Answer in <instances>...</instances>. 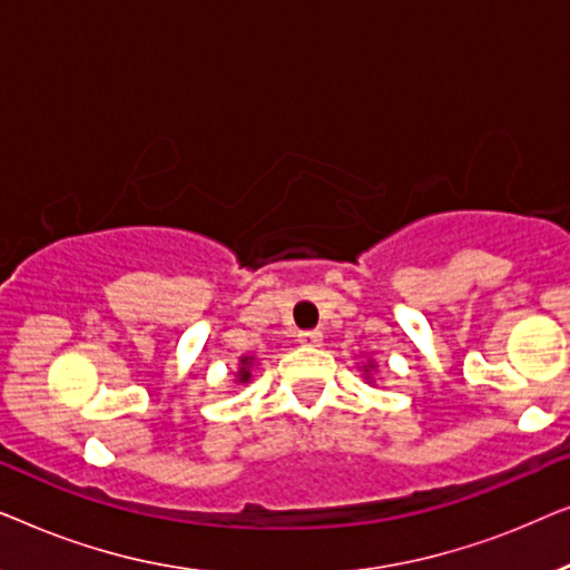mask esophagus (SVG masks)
Wrapping results in <instances>:
<instances>
[{
	"label": "esophagus",
	"mask_w": 570,
	"mask_h": 570,
	"mask_svg": "<svg viewBox=\"0 0 570 570\" xmlns=\"http://www.w3.org/2000/svg\"><path fill=\"white\" fill-rule=\"evenodd\" d=\"M322 337H324V334L318 330H308V332L298 334V342L303 347H318V345H322Z\"/></svg>",
	"instance_id": "obj_1"
}]
</instances>
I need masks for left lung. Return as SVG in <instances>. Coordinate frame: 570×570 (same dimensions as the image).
I'll list each match as a JSON object with an SVG mask.
<instances>
[{
    "mask_svg": "<svg viewBox=\"0 0 570 570\" xmlns=\"http://www.w3.org/2000/svg\"><path fill=\"white\" fill-rule=\"evenodd\" d=\"M368 368H371V363H368V365H363V371H365V376H368Z\"/></svg>",
    "mask_w": 570,
    "mask_h": 570,
    "instance_id": "1",
    "label": "left lung"
}]
</instances>
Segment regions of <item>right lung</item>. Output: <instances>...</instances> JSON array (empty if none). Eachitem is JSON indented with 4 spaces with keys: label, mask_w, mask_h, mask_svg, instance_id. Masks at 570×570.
Returning <instances> with one entry per match:
<instances>
[{
    "label": "right lung",
    "mask_w": 570,
    "mask_h": 570,
    "mask_svg": "<svg viewBox=\"0 0 570 570\" xmlns=\"http://www.w3.org/2000/svg\"><path fill=\"white\" fill-rule=\"evenodd\" d=\"M252 363H254V357H240L238 384H248V381H252Z\"/></svg>",
    "instance_id": "add662e5"
}]
</instances>
